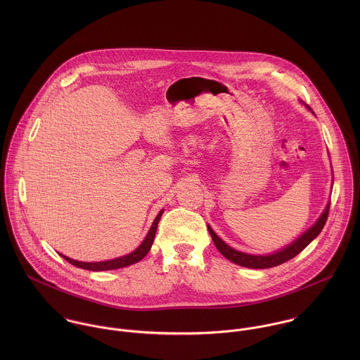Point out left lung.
Segmentation results:
<instances>
[{
	"label": "left lung",
	"instance_id": "8db88e82",
	"mask_svg": "<svg viewBox=\"0 0 360 360\" xmlns=\"http://www.w3.org/2000/svg\"><path fill=\"white\" fill-rule=\"evenodd\" d=\"M328 210H330V204H327L323 214L319 217V220L309 229L307 233H304L297 241H294L291 245H288L287 248L271 254V255H248L244 252H240L237 250H233L231 247H229L224 241H221L217 234L210 229V226H207L209 234L213 240V244L216 245L217 251L224 257H227L230 262L244 266V267H251V269H267V267H274L278 266L294 257H297L301 251H304L309 244L320 234V231L323 230L327 217H328Z\"/></svg>",
	"mask_w": 360,
	"mask_h": 360
}]
</instances>
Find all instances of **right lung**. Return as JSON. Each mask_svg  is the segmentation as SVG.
<instances>
[{
	"instance_id": "right-lung-1",
	"label": "right lung",
	"mask_w": 360,
	"mask_h": 360,
	"mask_svg": "<svg viewBox=\"0 0 360 360\" xmlns=\"http://www.w3.org/2000/svg\"><path fill=\"white\" fill-rule=\"evenodd\" d=\"M163 210H160L158 213V216L155 217L154 223L146 237V240L141 243V245L133 251L131 254L126 255V257H116V259H112V260H105V262H79V260H75V259H70V257H63L65 260H68L69 263H72L73 266L76 267H82V269H86V270H91V271H103V270H113V269H120V267H126L129 264H133V263H137L140 262L143 257H146L151 247H153V243H154L155 233H156V229H158V223L160 220V216H162Z\"/></svg>"
}]
</instances>
